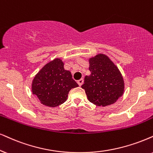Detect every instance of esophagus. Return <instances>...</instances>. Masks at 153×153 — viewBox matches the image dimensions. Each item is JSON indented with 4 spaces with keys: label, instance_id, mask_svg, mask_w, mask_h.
Segmentation results:
<instances>
[{
    "label": "esophagus",
    "instance_id": "esophagus-1",
    "mask_svg": "<svg viewBox=\"0 0 153 153\" xmlns=\"http://www.w3.org/2000/svg\"><path fill=\"white\" fill-rule=\"evenodd\" d=\"M83 82H84V80H83L82 78H81V79H80V80H78V84L79 85V86L82 85Z\"/></svg>",
    "mask_w": 153,
    "mask_h": 153
}]
</instances>
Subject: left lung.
Returning <instances> with one entry per match:
<instances>
[{"instance_id": "8db88e82", "label": "left lung", "mask_w": 153, "mask_h": 153, "mask_svg": "<svg viewBox=\"0 0 153 153\" xmlns=\"http://www.w3.org/2000/svg\"><path fill=\"white\" fill-rule=\"evenodd\" d=\"M89 63L91 74L85 77L81 86L88 100L99 107L115 103L124 92V81L119 68L103 53L89 59Z\"/></svg>"}]
</instances>
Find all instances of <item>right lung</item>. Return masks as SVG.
<instances>
[{
  "instance_id": "obj_1",
  "label": "right lung",
  "mask_w": 153,
  "mask_h": 153,
  "mask_svg": "<svg viewBox=\"0 0 153 153\" xmlns=\"http://www.w3.org/2000/svg\"><path fill=\"white\" fill-rule=\"evenodd\" d=\"M62 60L55 59L44 65L32 80V93L40 102L56 107L66 101L69 91L78 87L69 71L64 69Z\"/></svg>"
}]
</instances>
